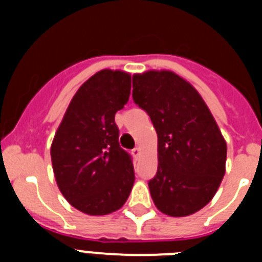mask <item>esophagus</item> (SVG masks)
<instances>
[{"instance_id":"esophagus-1","label":"esophagus","mask_w":262,"mask_h":262,"mask_svg":"<svg viewBox=\"0 0 262 262\" xmlns=\"http://www.w3.org/2000/svg\"><path fill=\"white\" fill-rule=\"evenodd\" d=\"M131 154H133V156L135 157V159H138V157L140 156V148H134Z\"/></svg>"}]
</instances>
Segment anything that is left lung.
<instances>
[{
  "label": "left lung",
  "instance_id": "obj_1",
  "mask_svg": "<svg viewBox=\"0 0 262 262\" xmlns=\"http://www.w3.org/2000/svg\"><path fill=\"white\" fill-rule=\"evenodd\" d=\"M134 102L157 133V173L148 182L157 209L187 216L214 198L226 173L227 144L201 94L170 71L133 76Z\"/></svg>",
  "mask_w": 262,
  "mask_h": 262
}]
</instances>
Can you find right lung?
I'll return each mask as SVG.
<instances>
[{"mask_svg": "<svg viewBox=\"0 0 262 262\" xmlns=\"http://www.w3.org/2000/svg\"><path fill=\"white\" fill-rule=\"evenodd\" d=\"M131 76L102 69L78 88L52 145L60 191L78 211L107 215L126 203L135 181L131 156L119 145L115 113L129 97Z\"/></svg>", "mask_w": 262, "mask_h": 262, "instance_id": "right-lung-1", "label": "right lung"}]
</instances>
